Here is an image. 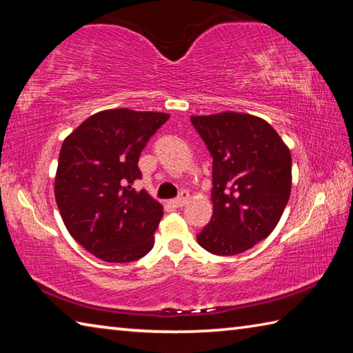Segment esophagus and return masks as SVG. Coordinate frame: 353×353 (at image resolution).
I'll return each instance as SVG.
<instances>
[{
	"label": "esophagus",
	"instance_id": "esophagus-1",
	"mask_svg": "<svg viewBox=\"0 0 353 353\" xmlns=\"http://www.w3.org/2000/svg\"><path fill=\"white\" fill-rule=\"evenodd\" d=\"M188 201H190V194L187 193V191H183V193H182L181 196H179L177 199H172V201H171V205L181 208V207H183V205H187Z\"/></svg>",
	"mask_w": 353,
	"mask_h": 353
}]
</instances>
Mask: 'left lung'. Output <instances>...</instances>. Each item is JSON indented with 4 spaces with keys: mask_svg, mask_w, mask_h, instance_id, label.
<instances>
[{
    "mask_svg": "<svg viewBox=\"0 0 353 353\" xmlns=\"http://www.w3.org/2000/svg\"><path fill=\"white\" fill-rule=\"evenodd\" d=\"M213 157V214L198 243L236 255L276 229L291 193V152L263 118L238 112L190 117Z\"/></svg>",
    "mask_w": 353,
    "mask_h": 353,
    "instance_id": "obj_1",
    "label": "left lung"
}]
</instances>
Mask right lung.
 I'll use <instances>...</instances> for the list:
<instances>
[{"label": "right lung", "instance_id": "1", "mask_svg": "<svg viewBox=\"0 0 353 353\" xmlns=\"http://www.w3.org/2000/svg\"><path fill=\"white\" fill-rule=\"evenodd\" d=\"M170 118L163 112L109 109L87 118L63 140L56 202L70 235L99 260L128 263L154 246L163 207L132 188L140 152Z\"/></svg>", "mask_w": 353, "mask_h": 353}]
</instances>
